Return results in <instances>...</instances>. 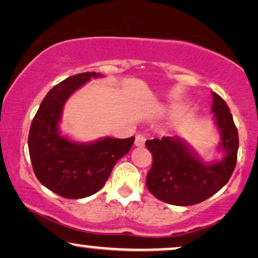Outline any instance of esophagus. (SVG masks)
I'll return each instance as SVG.
<instances>
[{
  "label": "esophagus",
  "instance_id": "34e87169",
  "mask_svg": "<svg viewBox=\"0 0 258 258\" xmlns=\"http://www.w3.org/2000/svg\"><path fill=\"white\" fill-rule=\"evenodd\" d=\"M145 140H146V137L144 135H137L136 140H135V145L138 146V148H140V146H144Z\"/></svg>",
  "mask_w": 258,
  "mask_h": 258
}]
</instances>
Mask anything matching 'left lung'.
<instances>
[{
    "mask_svg": "<svg viewBox=\"0 0 258 258\" xmlns=\"http://www.w3.org/2000/svg\"><path fill=\"white\" fill-rule=\"evenodd\" d=\"M212 95V112L221 136L224 158L206 164L190 146L175 137L146 140V148L152 153L146 187L158 200L190 206L211 198L229 182L237 163L238 131L226 102L216 93Z\"/></svg>",
    "mask_w": 258,
    "mask_h": 258,
    "instance_id": "obj_1",
    "label": "left lung"
}]
</instances>
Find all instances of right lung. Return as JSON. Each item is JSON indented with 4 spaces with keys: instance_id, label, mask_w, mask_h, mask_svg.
<instances>
[{
    "instance_id": "1",
    "label": "right lung",
    "mask_w": 258,
    "mask_h": 258,
    "mask_svg": "<svg viewBox=\"0 0 258 258\" xmlns=\"http://www.w3.org/2000/svg\"><path fill=\"white\" fill-rule=\"evenodd\" d=\"M96 73L68 77L48 91L40 103L28 135L32 167L41 184L60 197L83 199L99 191L120 158L131 150L135 137H106L82 144L60 136L58 123L64 103L71 94Z\"/></svg>"
}]
</instances>
